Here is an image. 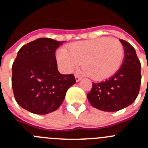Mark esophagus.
I'll return each mask as SVG.
<instances>
[{
	"instance_id": "34e87169",
	"label": "esophagus",
	"mask_w": 148,
	"mask_h": 148,
	"mask_svg": "<svg viewBox=\"0 0 148 148\" xmlns=\"http://www.w3.org/2000/svg\"><path fill=\"white\" fill-rule=\"evenodd\" d=\"M75 79H76V81L79 82V80H81L82 77H80L79 76H78V75H75Z\"/></svg>"
}]
</instances>
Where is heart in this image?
Masks as SVG:
<instances>
[{
    "label": "heart",
    "instance_id": "b5f03b06",
    "mask_svg": "<svg viewBox=\"0 0 148 148\" xmlns=\"http://www.w3.org/2000/svg\"><path fill=\"white\" fill-rule=\"evenodd\" d=\"M124 49L114 38H99L74 43L58 51L57 61L61 68L71 72L82 63L85 75L94 80H102L112 75L122 63Z\"/></svg>",
    "mask_w": 148,
    "mask_h": 148
}]
</instances>
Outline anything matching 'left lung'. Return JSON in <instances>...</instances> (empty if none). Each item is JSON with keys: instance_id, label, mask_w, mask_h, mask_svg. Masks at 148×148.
<instances>
[{"instance_id": "1", "label": "left lung", "mask_w": 148, "mask_h": 148, "mask_svg": "<svg viewBox=\"0 0 148 148\" xmlns=\"http://www.w3.org/2000/svg\"><path fill=\"white\" fill-rule=\"evenodd\" d=\"M125 50V59L117 72L106 81L92 83L86 97L98 110L116 112L127 107L136 99L141 84V64L135 49L120 39Z\"/></svg>"}]
</instances>
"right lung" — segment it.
Returning a JSON list of instances; mask_svg holds the SVG:
<instances>
[{
	"instance_id": "1",
	"label": "right lung",
	"mask_w": 148,
	"mask_h": 148,
	"mask_svg": "<svg viewBox=\"0 0 148 148\" xmlns=\"http://www.w3.org/2000/svg\"><path fill=\"white\" fill-rule=\"evenodd\" d=\"M64 41L39 38L23 46L12 66V88L18 104L30 112L46 114L57 110L74 74L58 71L55 51Z\"/></svg>"
}]
</instances>
